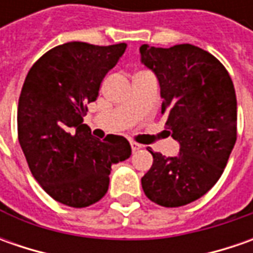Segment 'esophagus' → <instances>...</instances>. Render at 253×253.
Masks as SVG:
<instances>
[{"instance_id": "34e87169", "label": "esophagus", "mask_w": 253, "mask_h": 253, "mask_svg": "<svg viewBox=\"0 0 253 253\" xmlns=\"http://www.w3.org/2000/svg\"><path fill=\"white\" fill-rule=\"evenodd\" d=\"M131 148H132V151L135 152V151H139L142 148V145H139V143H136V142H133L131 141Z\"/></svg>"}]
</instances>
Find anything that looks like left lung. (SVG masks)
I'll return each instance as SVG.
<instances>
[{"label": "left lung", "mask_w": 253, "mask_h": 253, "mask_svg": "<svg viewBox=\"0 0 253 253\" xmlns=\"http://www.w3.org/2000/svg\"><path fill=\"white\" fill-rule=\"evenodd\" d=\"M139 52L159 80L162 114L180 145L171 158L149 151L142 189L162 207H181L203 197L227 166L237 141L235 88L218 59L194 44H142Z\"/></svg>", "instance_id": "8db88e82"}]
</instances>
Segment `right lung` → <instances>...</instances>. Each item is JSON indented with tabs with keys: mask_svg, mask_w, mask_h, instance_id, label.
<instances>
[{
	"mask_svg": "<svg viewBox=\"0 0 253 253\" xmlns=\"http://www.w3.org/2000/svg\"><path fill=\"white\" fill-rule=\"evenodd\" d=\"M126 43L69 42L50 49L31 67L18 102V139L42 189L64 206L83 209L100 201L114 163L131 156V145L114 135L98 141L83 124L105 74Z\"/></svg>",
	"mask_w": 253,
	"mask_h": 253,
	"instance_id": "obj_1",
	"label": "right lung"
}]
</instances>
